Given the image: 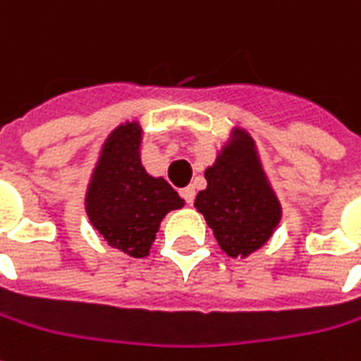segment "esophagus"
Returning a JSON list of instances; mask_svg holds the SVG:
<instances>
[{"label":"esophagus","instance_id":"obj_1","mask_svg":"<svg viewBox=\"0 0 361 361\" xmlns=\"http://www.w3.org/2000/svg\"><path fill=\"white\" fill-rule=\"evenodd\" d=\"M181 197H183V200L188 201V203H193V200H195V188H183V190H181Z\"/></svg>","mask_w":361,"mask_h":361}]
</instances>
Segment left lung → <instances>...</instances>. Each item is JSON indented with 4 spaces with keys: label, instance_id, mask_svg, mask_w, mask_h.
<instances>
[{
    "label": "left lung",
    "instance_id": "8db88e82",
    "mask_svg": "<svg viewBox=\"0 0 361 361\" xmlns=\"http://www.w3.org/2000/svg\"><path fill=\"white\" fill-rule=\"evenodd\" d=\"M207 190L197 193L215 239L229 257H247L263 247L281 221V205L264 180L252 140L239 130L231 146L205 171Z\"/></svg>",
    "mask_w": 361,
    "mask_h": 361
}]
</instances>
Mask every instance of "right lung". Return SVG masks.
<instances>
[{"instance_id":"1","label":"right lung","mask_w":361,"mask_h":361,"mask_svg":"<svg viewBox=\"0 0 361 361\" xmlns=\"http://www.w3.org/2000/svg\"><path fill=\"white\" fill-rule=\"evenodd\" d=\"M140 128L128 122L106 140L90 181L87 213L110 247L146 257L164 215L183 200L164 178H152L140 161Z\"/></svg>"}]
</instances>
